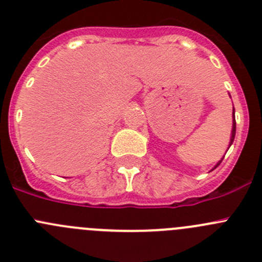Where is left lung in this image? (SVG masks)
<instances>
[{
    "label": "left lung",
    "instance_id": "obj_1",
    "mask_svg": "<svg viewBox=\"0 0 262 262\" xmlns=\"http://www.w3.org/2000/svg\"><path fill=\"white\" fill-rule=\"evenodd\" d=\"M235 130H236V123H235V111H234V110H233V129H231V137H230V142H229V148H230V146L233 145V142H234V138H235ZM229 148H227V150H229ZM222 159H224V158H222ZM222 159H221V160L219 161V163H217L216 165H214V168H213V169H216V168L219 167L220 164H221ZM213 169H212V170H213Z\"/></svg>",
    "mask_w": 262,
    "mask_h": 262
}]
</instances>
